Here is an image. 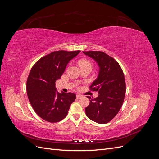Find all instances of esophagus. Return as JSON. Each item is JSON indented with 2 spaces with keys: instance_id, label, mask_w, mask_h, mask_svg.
Wrapping results in <instances>:
<instances>
[{
  "instance_id": "1",
  "label": "esophagus",
  "mask_w": 159,
  "mask_h": 159,
  "mask_svg": "<svg viewBox=\"0 0 159 159\" xmlns=\"http://www.w3.org/2000/svg\"><path fill=\"white\" fill-rule=\"evenodd\" d=\"M81 98H83V95L81 94H77V98L78 99H81Z\"/></svg>"
}]
</instances>
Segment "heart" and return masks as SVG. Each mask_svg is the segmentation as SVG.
<instances>
[{"instance_id": "obj_1", "label": "heart", "mask_w": 159, "mask_h": 159, "mask_svg": "<svg viewBox=\"0 0 159 159\" xmlns=\"http://www.w3.org/2000/svg\"><path fill=\"white\" fill-rule=\"evenodd\" d=\"M79 65L80 66V67L83 66H85V65H91L90 61L88 60H80L79 61Z\"/></svg>"}]
</instances>
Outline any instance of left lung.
<instances>
[{"label": "left lung", "instance_id": "1", "mask_svg": "<svg viewBox=\"0 0 159 159\" xmlns=\"http://www.w3.org/2000/svg\"><path fill=\"white\" fill-rule=\"evenodd\" d=\"M97 62L99 67L98 78L90 85L98 91V98L87 96L90 103L85 109L86 115L99 124L109 123L122 107L126 91L125 76L117 61L102 51L83 52Z\"/></svg>", "mask_w": 159, "mask_h": 159}]
</instances>
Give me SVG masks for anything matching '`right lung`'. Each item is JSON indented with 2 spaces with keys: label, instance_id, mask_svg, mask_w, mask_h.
<instances>
[{
  "label": "right lung",
  "instance_id": "obj_1",
  "mask_svg": "<svg viewBox=\"0 0 159 159\" xmlns=\"http://www.w3.org/2000/svg\"><path fill=\"white\" fill-rule=\"evenodd\" d=\"M80 52H53L38 60L30 71L26 82L28 99L38 116L48 122L64 119L76 98L73 93L57 91L56 81L60 79L68 62Z\"/></svg>",
  "mask_w": 159,
  "mask_h": 159
}]
</instances>
